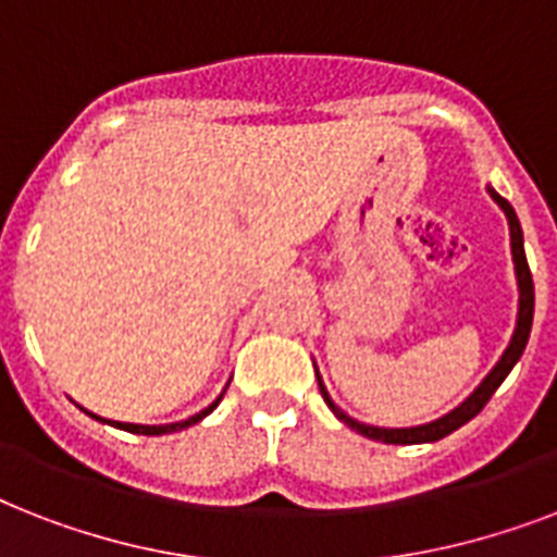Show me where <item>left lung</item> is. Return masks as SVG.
<instances>
[{"label":"left lung","instance_id":"1","mask_svg":"<svg viewBox=\"0 0 557 557\" xmlns=\"http://www.w3.org/2000/svg\"><path fill=\"white\" fill-rule=\"evenodd\" d=\"M488 196L497 201V208L506 213L509 219V236H511V262H515V277H518V321H515V332H511V341L509 347L503 349L500 361L492 367V372L485 375L476 389L471 396L457 405L450 413L440 416V419H433V422H424V424H416V428H379V424H364L352 419L349 413H344L332 396L326 393V384H323L321 372L314 367V375H318V384H321V393L326 398V405L335 416H338L341 422L349 424L352 431L367 436V440H375V442H387V445H422V442H436V440H445L448 433H454L457 428H462L466 422H471L480 410L485 407V401L494 396V389L500 387L506 375L511 372V367L518 364L520 356H523V349L529 344V332H532V314H535V283H532V271H529V262H527V251H523V231H520V219L515 213L509 201L503 199L500 193L488 187Z\"/></svg>","mask_w":557,"mask_h":557}]
</instances>
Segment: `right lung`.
<instances>
[{
    "label": "right lung",
    "mask_w": 557,
    "mask_h": 557,
    "mask_svg": "<svg viewBox=\"0 0 557 557\" xmlns=\"http://www.w3.org/2000/svg\"><path fill=\"white\" fill-rule=\"evenodd\" d=\"M222 393H225V389H222ZM222 393H219V396L213 398V401H210V405L205 407V410H199V413H193L190 419H182V422H170V424H133V422H112V419H103V416H95V413H89V410H86V413H89L91 419H98V422H103V424H115V428H121V431L141 433V436H164V433L185 431V428H190V424L201 422V419H205V416H208V413H213V410H216L219 401H222ZM81 410H83V407H81Z\"/></svg>",
    "instance_id": "1"
}]
</instances>
